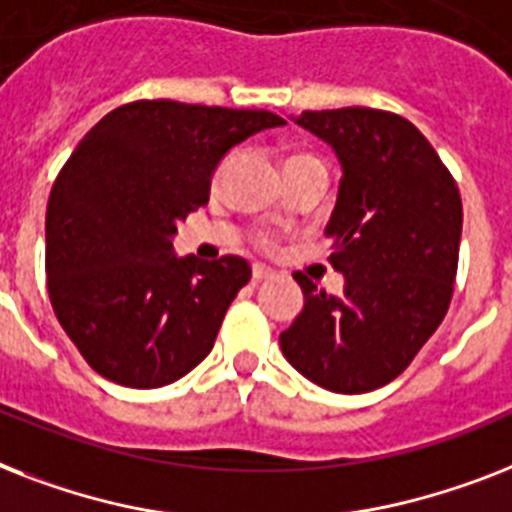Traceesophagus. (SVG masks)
I'll return each mask as SVG.
<instances>
[{"label": "esophagus", "instance_id": "34e87169", "mask_svg": "<svg viewBox=\"0 0 512 512\" xmlns=\"http://www.w3.org/2000/svg\"><path fill=\"white\" fill-rule=\"evenodd\" d=\"M252 278H255V281H265V278H273V270L257 263V265H252Z\"/></svg>", "mask_w": 512, "mask_h": 512}]
</instances>
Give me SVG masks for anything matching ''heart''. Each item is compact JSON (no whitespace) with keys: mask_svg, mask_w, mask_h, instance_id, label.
Masks as SVG:
<instances>
[{"mask_svg":"<svg viewBox=\"0 0 512 512\" xmlns=\"http://www.w3.org/2000/svg\"><path fill=\"white\" fill-rule=\"evenodd\" d=\"M223 168H226V165H220V170H218V178H220V173H223ZM260 244H263V247H270V244H273V242H270L268 236H260Z\"/></svg>","mask_w":512,"mask_h":512,"instance_id":"heart-1","label":"heart"}]
</instances>
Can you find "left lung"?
<instances>
[{"mask_svg":"<svg viewBox=\"0 0 512 512\" xmlns=\"http://www.w3.org/2000/svg\"><path fill=\"white\" fill-rule=\"evenodd\" d=\"M297 123L342 162L326 236L344 292L326 294L294 273L305 307L278 342L328 392H373L413 363L447 315L463 231L460 191L429 139L394 112L307 110Z\"/></svg>","mask_w":512,"mask_h":512,"instance_id":"obj_1","label":"left lung"}]
</instances>
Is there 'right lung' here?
Returning <instances> with one entry per match:
<instances>
[{
    "label": "right lung",
    "mask_w": 512,
    "mask_h": 512,
    "mask_svg": "<svg viewBox=\"0 0 512 512\" xmlns=\"http://www.w3.org/2000/svg\"><path fill=\"white\" fill-rule=\"evenodd\" d=\"M284 123L268 110L139 99L73 149L49 194L47 289L99 376L157 389L210 355L252 268L236 255L176 257L170 239L210 199L228 149Z\"/></svg>",
    "instance_id": "right-lung-1"
}]
</instances>
